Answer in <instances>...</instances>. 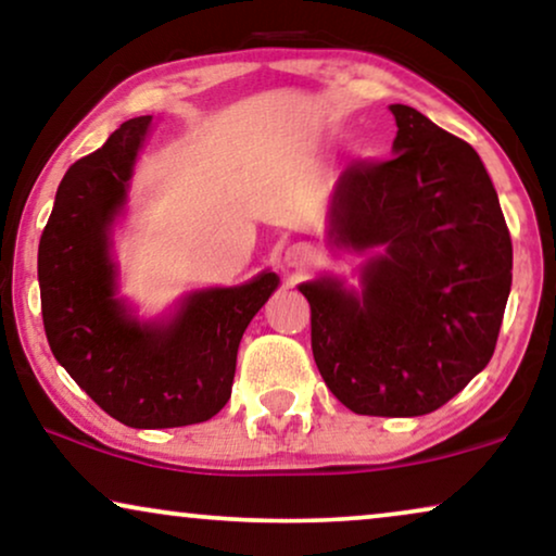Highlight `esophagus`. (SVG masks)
<instances>
[{
    "label": "esophagus",
    "instance_id": "34e87169",
    "mask_svg": "<svg viewBox=\"0 0 556 556\" xmlns=\"http://www.w3.org/2000/svg\"><path fill=\"white\" fill-rule=\"evenodd\" d=\"M286 263L291 265V268H295V270L308 268V265H314V263H316V248L306 245V242H299V245L288 248V253H286Z\"/></svg>",
    "mask_w": 556,
    "mask_h": 556
}]
</instances>
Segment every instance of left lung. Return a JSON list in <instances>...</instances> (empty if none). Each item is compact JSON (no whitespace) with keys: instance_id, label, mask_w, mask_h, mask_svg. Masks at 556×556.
<instances>
[{"instance_id":"8db88e82","label":"left lung","mask_w":556,"mask_h":556,"mask_svg":"<svg viewBox=\"0 0 556 556\" xmlns=\"http://www.w3.org/2000/svg\"><path fill=\"white\" fill-rule=\"evenodd\" d=\"M390 162L339 177L329 238L382 248L362 293L337 278L301 283L324 382L356 415L417 417L453 400L496 349L511 291V235L476 149L409 105Z\"/></svg>"}]
</instances>
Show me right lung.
Listing matches in <instances>:
<instances>
[{
	"mask_svg": "<svg viewBox=\"0 0 556 556\" xmlns=\"http://www.w3.org/2000/svg\"><path fill=\"white\" fill-rule=\"evenodd\" d=\"M149 124L126 121L65 172L37 250L52 354L98 407L141 430L204 422L227 405L242 333L280 283L265 270L242 286L194 291L166 321H139L116 299L111 227Z\"/></svg>",
	"mask_w": 556,
	"mask_h": 556,
	"instance_id": "right-lung-1",
	"label": "right lung"
}]
</instances>
